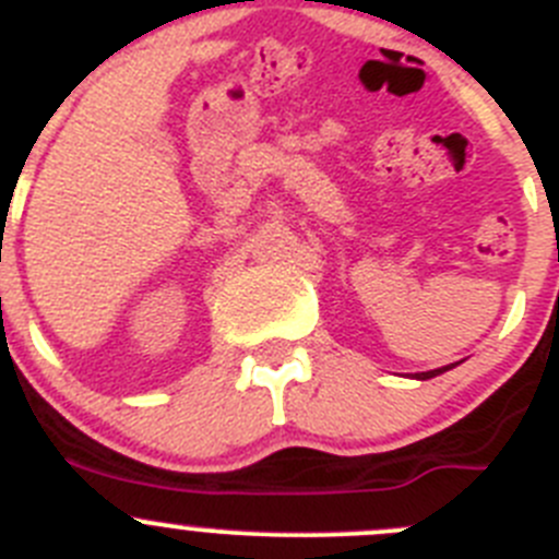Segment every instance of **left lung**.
I'll use <instances>...</instances> for the list:
<instances>
[{
    "mask_svg": "<svg viewBox=\"0 0 559 559\" xmlns=\"http://www.w3.org/2000/svg\"><path fill=\"white\" fill-rule=\"evenodd\" d=\"M451 367L454 365H445V367H437V370H429V373H417L415 379H420V381H426V379H435V376H440V373H445V370H451Z\"/></svg>",
    "mask_w": 559,
    "mask_h": 559,
    "instance_id": "8db88e82",
    "label": "left lung"
}]
</instances>
